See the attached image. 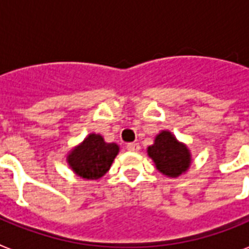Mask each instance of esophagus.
Instances as JSON below:
<instances>
[{
	"instance_id": "34e87169",
	"label": "esophagus",
	"mask_w": 249,
	"mask_h": 249,
	"mask_svg": "<svg viewBox=\"0 0 249 249\" xmlns=\"http://www.w3.org/2000/svg\"><path fill=\"white\" fill-rule=\"evenodd\" d=\"M126 149L129 150V152H139L140 150V145L136 142H130L126 145Z\"/></svg>"
}]
</instances>
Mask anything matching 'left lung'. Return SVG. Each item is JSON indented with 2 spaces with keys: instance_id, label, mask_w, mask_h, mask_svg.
<instances>
[{
  "instance_id": "left-lung-1",
  "label": "left lung",
  "mask_w": 249,
  "mask_h": 249,
  "mask_svg": "<svg viewBox=\"0 0 249 249\" xmlns=\"http://www.w3.org/2000/svg\"><path fill=\"white\" fill-rule=\"evenodd\" d=\"M148 156L161 174L178 178L189 170L193 162L190 149L181 142L170 130H161L156 136L153 145L146 149Z\"/></svg>"
}]
</instances>
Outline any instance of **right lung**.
<instances>
[{
	"label": "right lung",
	"instance_id": "obj_1",
	"mask_svg": "<svg viewBox=\"0 0 249 249\" xmlns=\"http://www.w3.org/2000/svg\"><path fill=\"white\" fill-rule=\"evenodd\" d=\"M119 152L116 142H106L101 134L89 133L67 153L66 161L76 176L95 181L108 173Z\"/></svg>",
	"mask_w": 249,
	"mask_h": 249
}]
</instances>
